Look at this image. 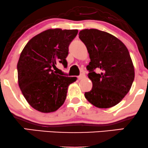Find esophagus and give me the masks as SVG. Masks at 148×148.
Masks as SVG:
<instances>
[{"label":"esophagus","instance_id":"esophagus-1","mask_svg":"<svg viewBox=\"0 0 148 148\" xmlns=\"http://www.w3.org/2000/svg\"><path fill=\"white\" fill-rule=\"evenodd\" d=\"M85 77H86V75H85V74H84V73H82V74H81L79 76H78V79L81 80V79H84Z\"/></svg>","mask_w":148,"mask_h":148}]
</instances>
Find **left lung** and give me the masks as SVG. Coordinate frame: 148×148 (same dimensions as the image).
Returning <instances> with one entry per match:
<instances>
[{"mask_svg":"<svg viewBox=\"0 0 148 148\" xmlns=\"http://www.w3.org/2000/svg\"><path fill=\"white\" fill-rule=\"evenodd\" d=\"M79 35L90 58L86 68L92 88L85 92V97L100 108L115 106L128 93L134 80L128 49L117 37L97 29L83 30ZM95 69L100 72L96 73Z\"/></svg>","mask_w":148,"mask_h":148,"instance_id":"left-lung-1","label":"left lung"}]
</instances>
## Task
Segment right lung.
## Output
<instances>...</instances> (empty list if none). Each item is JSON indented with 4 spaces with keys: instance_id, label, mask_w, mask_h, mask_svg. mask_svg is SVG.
<instances>
[{
    "instance_id": "right-lung-1",
    "label": "right lung",
    "mask_w": 148,
    "mask_h": 148,
    "mask_svg": "<svg viewBox=\"0 0 148 148\" xmlns=\"http://www.w3.org/2000/svg\"><path fill=\"white\" fill-rule=\"evenodd\" d=\"M78 30L49 29L25 46L17 63L18 82L28 103L37 111L51 113L63 104L69 84L76 77L57 74V62L67 67L69 46Z\"/></svg>"
}]
</instances>
